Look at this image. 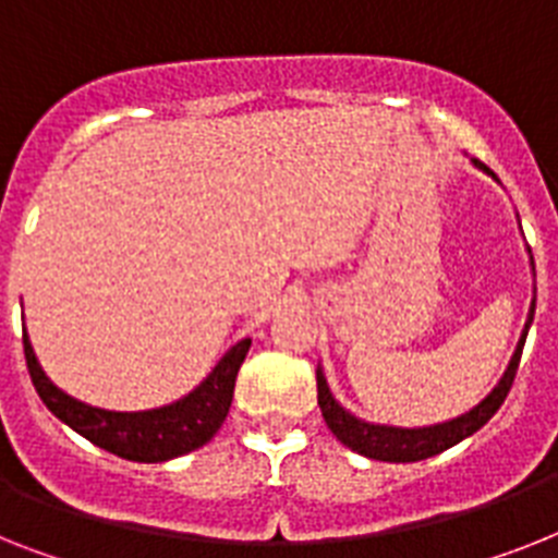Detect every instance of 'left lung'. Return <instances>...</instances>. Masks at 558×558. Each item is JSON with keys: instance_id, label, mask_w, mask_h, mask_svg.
I'll return each mask as SVG.
<instances>
[{"instance_id": "8db88e82", "label": "left lung", "mask_w": 558, "mask_h": 558, "mask_svg": "<svg viewBox=\"0 0 558 558\" xmlns=\"http://www.w3.org/2000/svg\"><path fill=\"white\" fill-rule=\"evenodd\" d=\"M476 170L488 172L494 181L499 178L490 172V167H485L482 161L471 158ZM531 252V250H527ZM531 266H533V255H531ZM533 312H536V303H531V312H527V323L525 331L519 337V345L513 351V357H510L508 368H505L502 380L496 383L494 391H490L480 405H474L465 414L453 416V420H446V423L437 425H423V428H397V425H377V423H366V420H360L351 411H345L340 402L335 400V395L329 391V383L323 377V368L317 366V405L323 411V420L331 428L343 446H349L351 451L363 453L368 460H380V462H420L428 460L434 453L448 451L451 446L468 439L471 434L482 428V425L488 423L490 416L499 411V405L508 397L510 386H513V377H517L519 360H522V349H525V337L527 329H531L533 323Z\"/></svg>"}]
</instances>
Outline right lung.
Instances as JSON below:
<instances>
[{
  "label": "right lung",
  "mask_w": 558,
  "mask_h": 558,
  "mask_svg": "<svg viewBox=\"0 0 558 558\" xmlns=\"http://www.w3.org/2000/svg\"><path fill=\"white\" fill-rule=\"evenodd\" d=\"M22 343H25L27 372L36 386V395L64 425L121 460L167 462L207 446L218 434L232 405L238 368L252 340L243 337L241 343L232 345L218 360V366L207 374V380L192 388L190 395L149 411H107L64 395L62 388L53 386L48 374L41 372L27 331H22Z\"/></svg>",
  "instance_id": "1"
}]
</instances>
